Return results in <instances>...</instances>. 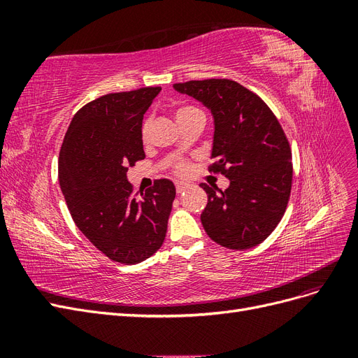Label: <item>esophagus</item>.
<instances>
[{
	"instance_id": "obj_1",
	"label": "esophagus",
	"mask_w": 358,
	"mask_h": 358,
	"mask_svg": "<svg viewBox=\"0 0 358 358\" xmlns=\"http://www.w3.org/2000/svg\"><path fill=\"white\" fill-rule=\"evenodd\" d=\"M188 187H189V185H188L187 182H178V183H176V191H178V194H180V192L185 191Z\"/></svg>"
}]
</instances>
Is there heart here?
<instances>
[{"instance_id":"b5f03b06","label":"heart","mask_w":358,"mask_h":358,"mask_svg":"<svg viewBox=\"0 0 358 358\" xmlns=\"http://www.w3.org/2000/svg\"><path fill=\"white\" fill-rule=\"evenodd\" d=\"M200 113H203V112L200 109H197V107H194V106H182V107H179V109L176 110V119H178V121H182V119H187V117H189L192 115H200ZM148 134H149V121H146L143 124V127H142V138H143V142H146V140H148ZM189 170H191L189 162H179V164L175 166V173H176V175H179V176L188 175Z\"/></svg>"}]
</instances>
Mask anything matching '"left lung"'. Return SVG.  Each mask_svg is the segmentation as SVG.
<instances>
[{"label":"left lung","instance_id":"1","mask_svg":"<svg viewBox=\"0 0 358 358\" xmlns=\"http://www.w3.org/2000/svg\"><path fill=\"white\" fill-rule=\"evenodd\" d=\"M173 88L210 110L215 162L209 171L230 179L220 192L200 185L208 194L206 233L229 249L259 245L282 220L291 192V149L282 127L257 94L234 80H189Z\"/></svg>","mask_w":358,"mask_h":358}]
</instances>
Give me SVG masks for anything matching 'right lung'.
<instances>
[{"label":"right lung","instance_id":"right-lung-1","mask_svg":"<svg viewBox=\"0 0 358 358\" xmlns=\"http://www.w3.org/2000/svg\"><path fill=\"white\" fill-rule=\"evenodd\" d=\"M159 86L100 96L76 113L59 150L58 178L71 218L113 262L137 264L166 239L176 188L169 179L133 194L128 167L145 158L143 115Z\"/></svg>","mask_w":358,"mask_h":358}]
</instances>
